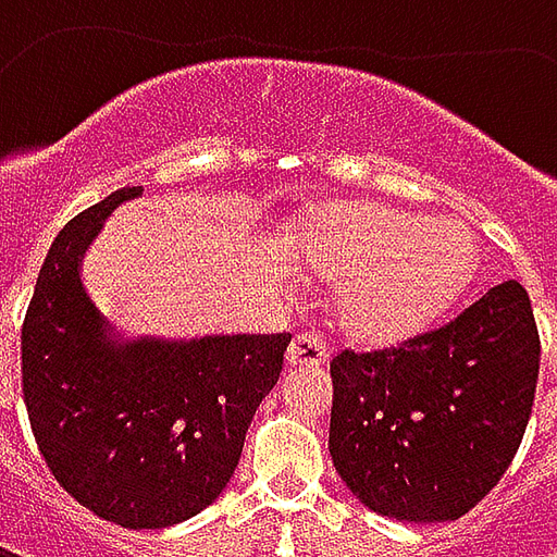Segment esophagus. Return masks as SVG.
Returning a JSON list of instances; mask_svg holds the SVG:
<instances>
[{
	"mask_svg": "<svg viewBox=\"0 0 557 557\" xmlns=\"http://www.w3.org/2000/svg\"><path fill=\"white\" fill-rule=\"evenodd\" d=\"M327 346L325 339L307 331V334H298V337L289 343V351H286V361L289 367H319V363L327 361Z\"/></svg>",
	"mask_w": 557,
	"mask_h": 557,
	"instance_id": "34e87169",
	"label": "esophagus"
}]
</instances>
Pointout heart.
Instances as JSON below:
<instances>
[{
	"instance_id": "b5f03b06",
	"label": "heart",
	"mask_w": 557,
	"mask_h": 557,
	"mask_svg": "<svg viewBox=\"0 0 557 557\" xmlns=\"http://www.w3.org/2000/svg\"><path fill=\"white\" fill-rule=\"evenodd\" d=\"M292 250L315 274L346 280L339 322L367 343H394L430 325L478 268L466 223L375 202H334L307 214L292 232Z\"/></svg>"
}]
</instances>
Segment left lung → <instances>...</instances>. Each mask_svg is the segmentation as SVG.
<instances>
[{"label":"left lung","instance_id":"obj_1","mask_svg":"<svg viewBox=\"0 0 557 557\" xmlns=\"http://www.w3.org/2000/svg\"><path fill=\"white\" fill-rule=\"evenodd\" d=\"M537 373L528 292L516 280L498 283L397 346L339 351L331 361V459L373 513L459 519L513 462Z\"/></svg>","mask_w":557,"mask_h":557}]
</instances>
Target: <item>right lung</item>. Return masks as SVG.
Segmentation results:
<instances>
[{"mask_svg":"<svg viewBox=\"0 0 557 557\" xmlns=\"http://www.w3.org/2000/svg\"><path fill=\"white\" fill-rule=\"evenodd\" d=\"M122 187L55 235L20 331L23 399L62 490L107 522L170 528L226 490L289 334L113 346L79 280V256Z\"/></svg>","mask_w":557,"mask_h":557,"instance_id":"1","label":"right lung"}]
</instances>
